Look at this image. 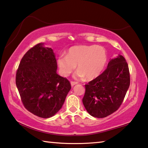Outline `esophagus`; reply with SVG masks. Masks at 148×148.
<instances>
[{
  "instance_id": "34e87169",
  "label": "esophagus",
  "mask_w": 148,
  "mask_h": 148,
  "mask_svg": "<svg viewBox=\"0 0 148 148\" xmlns=\"http://www.w3.org/2000/svg\"><path fill=\"white\" fill-rule=\"evenodd\" d=\"M77 84V82H75V81H71V85L72 87H73L74 85H75Z\"/></svg>"
}]
</instances>
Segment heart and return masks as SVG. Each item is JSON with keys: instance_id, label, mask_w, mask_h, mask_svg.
Returning a JSON list of instances; mask_svg holds the SVG:
<instances>
[{"instance_id": "heart-1", "label": "heart", "mask_w": 148, "mask_h": 148, "mask_svg": "<svg viewBox=\"0 0 148 148\" xmlns=\"http://www.w3.org/2000/svg\"><path fill=\"white\" fill-rule=\"evenodd\" d=\"M107 62V53L104 47L98 45H76L68 49L67 56L58 58V65L62 75L69 76L77 65L78 70L74 76L78 79L86 77L88 80L99 77Z\"/></svg>"}]
</instances>
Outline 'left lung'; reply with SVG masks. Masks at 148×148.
Masks as SVG:
<instances>
[{
  "instance_id": "obj_1",
  "label": "left lung",
  "mask_w": 148,
  "mask_h": 148,
  "mask_svg": "<svg viewBox=\"0 0 148 148\" xmlns=\"http://www.w3.org/2000/svg\"><path fill=\"white\" fill-rule=\"evenodd\" d=\"M130 83L128 63L119 55L110 60L103 73L85 85L83 105L92 116H108L119 108Z\"/></svg>"
}]
</instances>
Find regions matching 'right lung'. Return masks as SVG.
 <instances>
[{"label": "right lung", "instance_id": "right-lung-1", "mask_svg": "<svg viewBox=\"0 0 148 148\" xmlns=\"http://www.w3.org/2000/svg\"><path fill=\"white\" fill-rule=\"evenodd\" d=\"M55 53L40 43L25 53L16 75V85L24 107L43 119L53 116L62 107L71 86L57 73Z\"/></svg>", "mask_w": 148, "mask_h": 148}]
</instances>
